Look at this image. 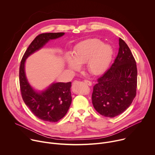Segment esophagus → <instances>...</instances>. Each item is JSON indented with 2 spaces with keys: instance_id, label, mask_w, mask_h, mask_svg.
Instances as JSON below:
<instances>
[{
  "instance_id": "obj_1",
  "label": "esophagus",
  "mask_w": 155,
  "mask_h": 155,
  "mask_svg": "<svg viewBox=\"0 0 155 155\" xmlns=\"http://www.w3.org/2000/svg\"><path fill=\"white\" fill-rule=\"evenodd\" d=\"M84 83L86 84V85H89V86H91V85H92V82H91V81H89L88 80H84Z\"/></svg>"
}]
</instances>
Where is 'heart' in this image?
Instances as JSON below:
<instances>
[{"instance_id":"heart-1","label":"heart","mask_w":155,"mask_h":155,"mask_svg":"<svg viewBox=\"0 0 155 155\" xmlns=\"http://www.w3.org/2000/svg\"><path fill=\"white\" fill-rule=\"evenodd\" d=\"M114 54L113 47L98 39H89L78 44L72 56L67 54L65 61L68 68L73 71L79 70L81 65L86 63L88 71L99 75L108 68Z\"/></svg>"}]
</instances>
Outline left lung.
Returning <instances> with one entry per match:
<instances>
[{
  "mask_svg": "<svg viewBox=\"0 0 155 155\" xmlns=\"http://www.w3.org/2000/svg\"><path fill=\"white\" fill-rule=\"evenodd\" d=\"M119 48L114 62L94 86L92 104L105 117H114L131 105L136 95L137 70L135 60L126 43L119 39Z\"/></svg>",
  "mask_w": 155,
  "mask_h": 155,
  "instance_id": "1",
  "label": "left lung"
}]
</instances>
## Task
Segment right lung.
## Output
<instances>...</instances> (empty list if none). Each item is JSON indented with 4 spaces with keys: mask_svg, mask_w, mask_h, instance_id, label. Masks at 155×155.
I'll use <instances>...</instances> for the list:
<instances>
[{
    "mask_svg": "<svg viewBox=\"0 0 155 155\" xmlns=\"http://www.w3.org/2000/svg\"><path fill=\"white\" fill-rule=\"evenodd\" d=\"M64 32L39 34L31 43L22 58L20 66V85L23 100L31 111L40 119L57 122L67 113L71 104V82H54L42 91H37L29 83L25 73L26 60L42 48L50 40L63 36Z\"/></svg>",
    "mask_w": 155,
    "mask_h": 155,
    "instance_id": "1",
    "label": "right lung"
}]
</instances>
